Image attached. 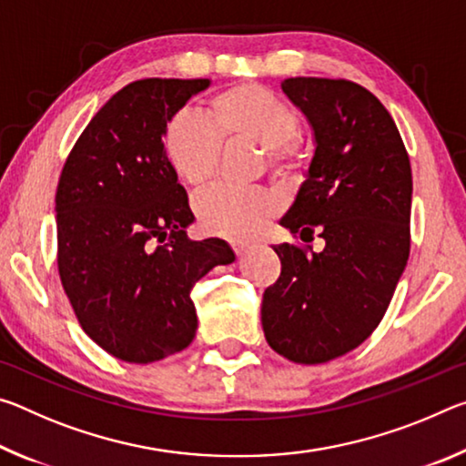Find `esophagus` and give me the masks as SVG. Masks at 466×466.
Listing matches in <instances>:
<instances>
[{
  "mask_svg": "<svg viewBox=\"0 0 466 466\" xmlns=\"http://www.w3.org/2000/svg\"><path fill=\"white\" fill-rule=\"evenodd\" d=\"M230 247H232V250L236 252V255H244V252H247L248 250V244L247 242H242V240H232L230 242Z\"/></svg>",
  "mask_w": 466,
  "mask_h": 466,
  "instance_id": "obj_1",
  "label": "esophagus"
}]
</instances>
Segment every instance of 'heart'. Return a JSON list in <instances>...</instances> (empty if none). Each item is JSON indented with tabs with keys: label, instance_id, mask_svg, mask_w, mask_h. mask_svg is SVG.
<instances>
[{
	"label": "heart",
	"instance_id": "heart-1",
	"mask_svg": "<svg viewBox=\"0 0 466 466\" xmlns=\"http://www.w3.org/2000/svg\"><path fill=\"white\" fill-rule=\"evenodd\" d=\"M299 115L279 94L261 84H236L208 102V121L187 110L164 125V154L188 187L201 188L216 177L219 144L263 146L265 162L281 180H298L309 154L298 139ZM279 201L267 188L216 187L197 197L195 211L205 232L244 240L258 234L278 214Z\"/></svg>",
	"mask_w": 466,
	"mask_h": 466
}]
</instances>
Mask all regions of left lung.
<instances>
[{
    "label": "left lung",
    "instance_id": "obj_1",
    "mask_svg": "<svg viewBox=\"0 0 466 466\" xmlns=\"http://www.w3.org/2000/svg\"><path fill=\"white\" fill-rule=\"evenodd\" d=\"M281 90L314 131V156L281 226L325 248L278 244L265 289L267 343L296 364H325L372 335L411 248V164L384 105L364 86L288 77Z\"/></svg>",
    "mask_w": 466,
    "mask_h": 466
}]
</instances>
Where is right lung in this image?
Returning <instances> with one entry per match:
<instances>
[{
  "mask_svg": "<svg viewBox=\"0 0 466 466\" xmlns=\"http://www.w3.org/2000/svg\"><path fill=\"white\" fill-rule=\"evenodd\" d=\"M208 86L127 84L92 116L59 177L63 289L84 333L129 364L183 351L197 330L193 286L234 261L228 242L187 236L195 216L164 154V125Z\"/></svg>",
  "mask_w": 466,
  "mask_h": 466,
  "instance_id": "obj_1",
  "label": "right lung"
}]
</instances>
